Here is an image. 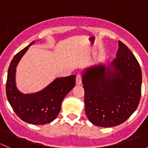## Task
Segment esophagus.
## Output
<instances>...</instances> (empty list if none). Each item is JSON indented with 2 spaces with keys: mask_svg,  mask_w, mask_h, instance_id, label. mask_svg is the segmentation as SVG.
I'll return each instance as SVG.
<instances>
[{
  "mask_svg": "<svg viewBox=\"0 0 148 148\" xmlns=\"http://www.w3.org/2000/svg\"><path fill=\"white\" fill-rule=\"evenodd\" d=\"M76 84L77 85H80L82 84V76L81 74L78 73L77 74V77H76Z\"/></svg>",
  "mask_w": 148,
  "mask_h": 148,
  "instance_id": "1",
  "label": "esophagus"
}]
</instances>
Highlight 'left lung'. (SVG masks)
Here are the masks:
<instances>
[{
	"label": "left lung",
	"instance_id": "1",
	"mask_svg": "<svg viewBox=\"0 0 148 148\" xmlns=\"http://www.w3.org/2000/svg\"><path fill=\"white\" fill-rule=\"evenodd\" d=\"M118 45L110 65L92 66L82 76L86 117L103 127L125 122L136 110L141 96L140 66L127 46L120 41Z\"/></svg>",
	"mask_w": 148,
	"mask_h": 148
}]
</instances>
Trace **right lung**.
I'll return each instance as SVG.
<instances>
[{
  "label": "right lung",
  "instance_id": "add662e5",
  "mask_svg": "<svg viewBox=\"0 0 148 148\" xmlns=\"http://www.w3.org/2000/svg\"><path fill=\"white\" fill-rule=\"evenodd\" d=\"M34 42L20 51L12 59L8 68L5 90L8 102L18 117L29 124L45 125L54 120L58 116L62 101L75 86L76 75L56 79L36 93L24 95L19 92L16 85V66Z\"/></svg>",
  "mask_w": 148,
  "mask_h": 148
}]
</instances>
